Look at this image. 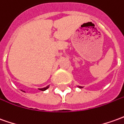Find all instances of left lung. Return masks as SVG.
Segmentation results:
<instances>
[{
    "label": "left lung",
    "instance_id": "left-lung-1",
    "mask_svg": "<svg viewBox=\"0 0 124 124\" xmlns=\"http://www.w3.org/2000/svg\"><path fill=\"white\" fill-rule=\"evenodd\" d=\"M78 87H79V88H83V86H78Z\"/></svg>",
    "mask_w": 124,
    "mask_h": 124
}]
</instances>
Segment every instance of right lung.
I'll return each mask as SVG.
<instances>
[{
	"label": "right lung",
	"mask_w": 124,
	"mask_h": 124,
	"mask_svg": "<svg viewBox=\"0 0 124 124\" xmlns=\"http://www.w3.org/2000/svg\"><path fill=\"white\" fill-rule=\"evenodd\" d=\"M49 88V85L48 86H47L46 87H44V88H41V89H39V90H41V91H46V89H47ZM23 92H25V91H23Z\"/></svg>",
	"instance_id": "obj_1"
}]
</instances>
